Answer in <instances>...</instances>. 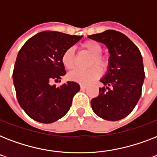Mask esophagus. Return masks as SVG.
<instances>
[{
	"label": "esophagus",
	"mask_w": 157,
	"mask_h": 157,
	"mask_svg": "<svg viewBox=\"0 0 157 157\" xmlns=\"http://www.w3.org/2000/svg\"><path fill=\"white\" fill-rule=\"evenodd\" d=\"M80 86H81V89L82 90H86V89L87 88V86H86V85H83V84H81Z\"/></svg>",
	"instance_id": "34e87169"
}]
</instances>
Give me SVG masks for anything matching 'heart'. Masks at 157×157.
<instances>
[{
	"label": "heart",
	"mask_w": 157,
	"mask_h": 157,
	"mask_svg": "<svg viewBox=\"0 0 157 157\" xmlns=\"http://www.w3.org/2000/svg\"><path fill=\"white\" fill-rule=\"evenodd\" d=\"M81 47L92 55L90 61V66L94 64H97L101 67L107 66V61L106 58L101 54L103 49L99 43L92 40H86L81 45ZM61 60L65 68L68 70L74 68L76 64V54L74 48L69 47L64 50L62 54ZM100 76V68L98 66H93L88 69H76L68 74V78L71 81L81 84H89L97 80Z\"/></svg>",
	"instance_id": "obj_1"
}]
</instances>
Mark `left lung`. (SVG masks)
I'll list each match as a JSON object with an SVG mask.
<instances>
[{"mask_svg": "<svg viewBox=\"0 0 157 157\" xmlns=\"http://www.w3.org/2000/svg\"><path fill=\"white\" fill-rule=\"evenodd\" d=\"M103 43L109 50V66L98 97L91 100L97 116L107 121L127 117L139 102L144 84V63L139 48L123 33L115 30L88 36Z\"/></svg>", "mask_w": 157, "mask_h": 157, "instance_id": "1", "label": "left lung"}]
</instances>
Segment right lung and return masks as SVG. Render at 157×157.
I'll return each instance as SVG.
<instances>
[{
    "instance_id": "obj_1",
    "label": "right lung",
    "mask_w": 157,
    "mask_h": 157,
    "mask_svg": "<svg viewBox=\"0 0 157 157\" xmlns=\"http://www.w3.org/2000/svg\"><path fill=\"white\" fill-rule=\"evenodd\" d=\"M82 36L45 31L31 37L21 48L13 71L16 96L20 107L34 121L49 124L66 115L79 84L67 81L51 85L66 74L62 63L64 50Z\"/></svg>"
}]
</instances>
